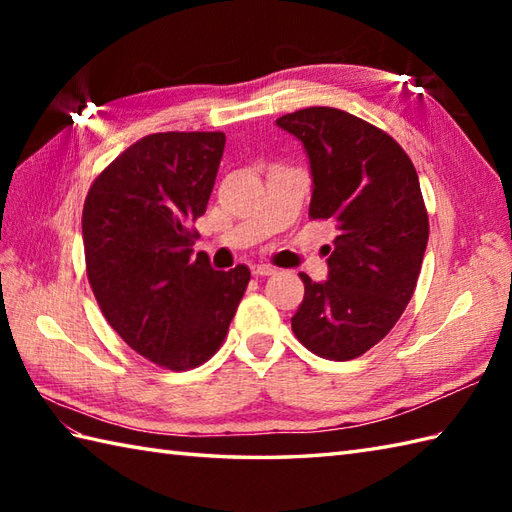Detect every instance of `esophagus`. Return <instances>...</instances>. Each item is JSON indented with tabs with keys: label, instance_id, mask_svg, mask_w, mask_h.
Wrapping results in <instances>:
<instances>
[{
	"label": "esophagus",
	"instance_id": "34e87169",
	"mask_svg": "<svg viewBox=\"0 0 512 512\" xmlns=\"http://www.w3.org/2000/svg\"><path fill=\"white\" fill-rule=\"evenodd\" d=\"M275 273H277L275 268L264 266V264H257V266H253V275H255V277H270V275H275Z\"/></svg>",
	"mask_w": 512,
	"mask_h": 512
}]
</instances>
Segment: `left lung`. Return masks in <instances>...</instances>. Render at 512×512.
<instances>
[{"mask_svg": "<svg viewBox=\"0 0 512 512\" xmlns=\"http://www.w3.org/2000/svg\"><path fill=\"white\" fill-rule=\"evenodd\" d=\"M312 169V220L336 224L328 281L299 275L306 295L292 332L312 354L352 361L383 341L418 284L429 215L409 156L383 129L334 107L277 118Z\"/></svg>", "mask_w": 512, "mask_h": 512, "instance_id": "1", "label": "left lung"}]
</instances>
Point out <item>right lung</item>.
<instances>
[{"mask_svg":"<svg viewBox=\"0 0 512 512\" xmlns=\"http://www.w3.org/2000/svg\"><path fill=\"white\" fill-rule=\"evenodd\" d=\"M222 132L149 134L92 182L83 204L85 270L107 323L173 372L209 361L226 339L250 270L193 257V222L209 204Z\"/></svg>","mask_w":512,"mask_h":512,"instance_id":"obj_1","label":"right lung"}]
</instances>
